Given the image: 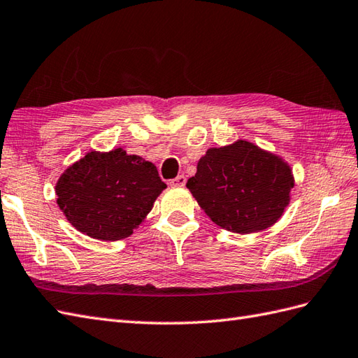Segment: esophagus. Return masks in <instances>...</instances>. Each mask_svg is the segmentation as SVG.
<instances>
[{
    "label": "esophagus",
    "instance_id": "obj_1",
    "mask_svg": "<svg viewBox=\"0 0 358 358\" xmlns=\"http://www.w3.org/2000/svg\"><path fill=\"white\" fill-rule=\"evenodd\" d=\"M169 182H171V186H185L186 185V177L178 176L176 178H172Z\"/></svg>",
    "mask_w": 358,
    "mask_h": 358
}]
</instances>
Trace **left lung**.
Segmentation results:
<instances>
[{"instance_id": "obj_1", "label": "left lung", "mask_w": 358, "mask_h": 358, "mask_svg": "<svg viewBox=\"0 0 358 358\" xmlns=\"http://www.w3.org/2000/svg\"><path fill=\"white\" fill-rule=\"evenodd\" d=\"M186 186L215 224L248 234L266 230L281 217L293 176L278 155L237 141L207 150Z\"/></svg>"}]
</instances>
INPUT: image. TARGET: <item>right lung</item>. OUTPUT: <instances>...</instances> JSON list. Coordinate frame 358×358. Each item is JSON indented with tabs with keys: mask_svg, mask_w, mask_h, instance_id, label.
Returning <instances> with one entry per match:
<instances>
[{
	"mask_svg": "<svg viewBox=\"0 0 358 358\" xmlns=\"http://www.w3.org/2000/svg\"><path fill=\"white\" fill-rule=\"evenodd\" d=\"M166 185L157 168L122 148L90 151L62 173L57 204L78 231L98 241L133 234Z\"/></svg>",
	"mask_w": 358,
	"mask_h": 358,
	"instance_id": "1",
	"label": "right lung"
}]
</instances>
